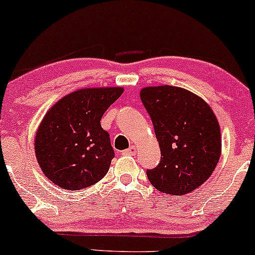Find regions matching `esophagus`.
Returning a JSON list of instances; mask_svg holds the SVG:
<instances>
[{"label":"esophagus","mask_w":255,"mask_h":255,"mask_svg":"<svg viewBox=\"0 0 255 255\" xmlns=\"http://www.w3.org/2000/svg\"><path fill=\"white\" fill-rule=\"evenodd\" d=\"M136 151H137L136 146H130L128 149H126L124 151V154L125 155H134V154H136Z\"/></svg>","instance_id":"obj_1"}]
</instances>
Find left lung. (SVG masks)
<instances>
[{
  "label": "left lung",
  "instance_id": "obj_1",
  "mask_svg": "<svg viewBox=\"0 0 255 255\" xmlns=\"http://www.w3.org/2000/svg\"><path fill=\"white\" fill-rule=\"evenodd\" d=\"M140 98L161 150L159 165L147 169L148 180L166 194L193 192L207 181L221 155L214 112L205 100L180 87H144Z\"/></svg>",
  "mask_w": 255,
  "mask_h": 255
}]
</instances>
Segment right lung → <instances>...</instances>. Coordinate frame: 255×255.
Returning a JSON list of instances; mask_svg holds the SVG:
<instances>
[{"mask_svg":"<svg viewBox=\"0 0 255 255\" xmlns=\"http://www.w3.org/2000/svg\"><path fill=\"white\" fill-rule=\"evenodd\" d=\"M122 93L121 87L79 89L47 112L34 144L40 168L53 183L79 191L107 174L114 149L100 121Z\"/></svg>","mask_w":255,"mask_h":255,"instance_id":"1","label":"right lung"}]
</instances>
